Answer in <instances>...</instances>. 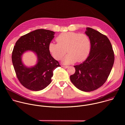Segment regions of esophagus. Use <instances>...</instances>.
Instances as JSON below:
<instances>
[{
    "label": "esophagus",
    "instance_id": "34e87169",
    "mask_svg": "<svg viewBox=\"0 0 125 125\" xmlns=\"http://www.w3.org/2000/svg\"><path fill=\"white\" fill-rule=\"evenodd\" d=\"M62 67L63 68H67L68 67V66H62Z\"/></svg>",
    "mask_w": 125,
    "mask_h": 125
}]
</instances>
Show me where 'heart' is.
I'll return each mask as SVG.
<instances>
[{"label":"heart","mask_w":125,"mask_h":125,"mask_svg":"<svg viewBox=\"0 0 125 125\" xmlns=\"http://www.w3.org/2000/svg\"><path fill=\"white\" fill-rule=\"evenodd\" d=\"M56 40L57 43L50 42L49 43V51L53 58L60 60L67 51L69 54L62 60L65 64L83 62L90 53L91 41L85 33L65 32L60 34Z\"/></svg>","instance_id":"1"}]
</instances>
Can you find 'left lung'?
Masks as SVG:
<instances>
[{
	"label": "left lung",
	"mask_w": 125,
	"mask_h": 125,
	"mask_svg": "<svg viewBox=\"0 0 125 125\" xmlns=\"http://www.w3.org/2000/svg\"><path fill=\"white\" fill-rule=\"evenodd\" d=\"M85 34L91 43L90 55L82 63L74 66L75 73L70 80L79 90L85 92L101 87L107 80L114 62L111 43L105 35L87 28Z\"/></svg>",
	"instance_id": "left-lung-1"
}]
</instances>
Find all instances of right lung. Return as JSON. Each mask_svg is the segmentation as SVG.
<instances>
[{"instance_id":"1","label":"right lung","mask_w":125,"mask_h":125,"mask_svg":"<svg viewBox=\"0 0 125 125\" xmlns=\"http://www.w3.org/2000/svg\"><path fill=\"white\" fill-rule=\"evenodd\" d=\"M54 33L51 31L38 29L23 35L15 43L12 54L14 68L20 83L30 90L39 91L47 86L51 82L53 71L61 66L48 50ZM28 50L35 52L38 59L37 64L31 68L25 66L21 59Z\"/></svg>"}]
</instances>
